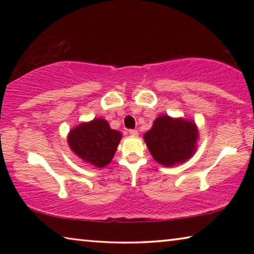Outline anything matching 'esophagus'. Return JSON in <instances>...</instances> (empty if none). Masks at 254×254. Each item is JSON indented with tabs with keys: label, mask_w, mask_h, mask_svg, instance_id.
I'll return each instance as SVG.
<instances>
[{
	"label": "esophagus",
	"mask_w": 254,
	"mask_h": 254,
	"mask_svg": "<svg viewBox=\"0 0 254 254\" xmlns=\"http://www.w3.org/2000/svg\"><path fill=\"white\" fill-rule=\"evenodd\" d=\"M128 133H130V134L133 135V136H137V135H139V132H137L136 130H128Z\"/></svg>",
	"instance_id": "esophagus-1"
}]
</instances>
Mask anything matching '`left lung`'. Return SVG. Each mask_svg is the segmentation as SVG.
Masks as SVG:
<instances>
[{
  "label": "left lung",
  "instance_id": "1",
  "mask_svg": "<svg viewBox=\"0 0 254 254\" xmlns=\"http://www.w3.org/2000/svg\"><path fill=\"white\" fill-rule=\"evenodd\" d=\"M143 139L154 160L173 167L188 160L195 153L198 130L192 121L160 115Z\"/></svg>",
  "mask_w": 254,
  "mask_h": 254
}]
</instances>
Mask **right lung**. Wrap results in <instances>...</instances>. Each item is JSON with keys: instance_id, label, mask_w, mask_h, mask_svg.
Returning a JSON list of instances; mask_svg holds the SVG:
<instances>
[{"instance_id": "obj_1", "label": "right lung", "mask_w": 254, "mask_h": 254, "mask_svg": "<svg viewBox=\"0 0 254 254\" xmlns=\"http://www.w3.org/2000/svg\"><path fill=\"white\" fill-rule=\"evenodd\" d=\"M121 137V133L111 128L106 120L94 119L72 128L67 141L71 151L81 160L103 168L113 159Z\"/></svg>"}]
</instances>
